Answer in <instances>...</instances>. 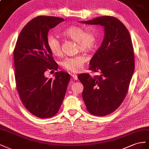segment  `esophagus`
<instances>
[{
	"label": "esophagus",
	"instance_id": "34e87169",
	"mask_svg": "<svg viewBox=\"0 0 149 149\" xmlns=\"http://www.w3.org/2000/svg\"><path fill=\"white\" fill-rule=\"evenodd\" d=\"M71 75H72V77L73 78L74 80H77L78 79V78H77V75H75V74H72Z\"/></svg>",
	"mask_w": 149,
	"mask_h": 149
}]
</instances>
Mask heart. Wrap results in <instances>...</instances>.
<instances>
[{
    "mask_svg": "<svg viewBox=\"0 0 149 149\" xmlns=\"http://www.w3.org/2000/svg\"><path fill=\"white\" fill-rule=\"evenodd\" d=\"M63 35L77 42L79 48L82 51H88L93 48L96 44V37L91 32H86L82 28L72 26L68 28L63 32ZM47 45L50 50L54 55L58 56L62 54L61 42L56 36L50 35L47 37ZM87 58L82 55L75 57H67L62 62V65L65 69L77 72L81 70Z\"/></svg>",
    "mask_w": 149,
    "mask_h": 149,
    "instance_id": "1",
    "label": "heart"
}]
</instances>
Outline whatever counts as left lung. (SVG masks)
Segmentation results:
<instances>
[{"instance_id":"left-lung-1","label":"left lung","mask_w":149,"mask_h":149,"mask_svg":"<svg viewBox=\"0 0 149 149\" xmlns=\"http://www.w3.org/2000/svg\"><path fill=\"white\" fill-rule=\"evenodd\" d=\"M79 22L104 27L103 41L89 63L90 70L100 75L81 74L78 79L84 86L82 97L88 111L105 116L119 107L128 91L134 71L132 42L125 25L113 17Z\"/></svg>"}]
</instances>
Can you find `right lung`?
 <instances>
[{
    "mask_svg": "<svg viewBox=\"0 0 149 149\" xmlns=\"http://www.w3.org/2000/svg\"><path fill=\"white\" fill-rule=\"evenodd\" d=\"M64 19L53 16H39L21 31L14 51L15 79L20 98L29 111L41 118L56 115L65 95L70 75L56 72L49 79L45 72L57 70L47 45L49 29Z\"/></svg>",
    "mask_w": 149,
    "mask_h": 149,
    "instance_id": "right-lung-1",
    "label": "right lung"
}]
</instances>
